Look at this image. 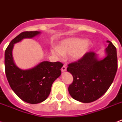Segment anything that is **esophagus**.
Returning a JSON list of instances; mask_svg holds the SVG:
<instances>
[{"mask_svg": "<svg viewBox=\"0 0 122 122\" xmlns=\"http://www.w3.org/2000/svg\"><path fill=\"white\" fill-rule=\"evenodd\" d=\"M66 70V65H63V67L61 68V71H63V72H64V71H65Z\"/></svg>", "mask_w": 122, "mask_h": 122, "instance_id": "34e87169", "label": "esophagus"}]
</instances>
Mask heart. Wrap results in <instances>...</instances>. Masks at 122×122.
Instances as JSON below:
<instances>
[{
    "mask_svg": "<svg viewBox=\"0 0 122 122\" xmlns=\"http://www.w3.org/2000/svg\"><path fill=\"white\" fill-rule=\"evenodd\" d=\"M90 43L88 41H82L80 38H68L61 41L57 49L52 50V53L56 56L60 57L62 55L70 54L72 60H77L81 58L88 51Z\"/></svg>",
    "mask_w": 122,
    "mask_h": 122,
    "instance_id": "1",
    "label": "heart"
}]
</instances>
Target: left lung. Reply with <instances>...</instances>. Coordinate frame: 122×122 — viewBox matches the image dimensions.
<instances>
[{
  "label": "left lung",
  "mask_w": 122,
  "mask_h": 122,
  "mask_svg": "<svg viewBox=\"0 0 122 122\" xmlns=\"http://www.w3.org/2000/svg\"><path fill=\"white\" fill-rule=\"evenodd\" d=\"M106 49V57L98 60L93 52L86 53L79 60L68 65L73 81L68 87L73 99L84 103L95 101L113 83L118 68L117 49L112 43Z\"/></svg>",
  "instance_id": "left-lung-1"
}]
</instances>
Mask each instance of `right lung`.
<instances>
[{"instance_id":"add662e5","label":"right lung","mask_w":122,"mask_h":122,"mask_svg":"<svg viewBox=\"0 0 122 122\" xmlns=\"http://www.w3.org/2000/svg\"><path fill=\"white\" fill-rule=\"evenodd\" d=\"M39 31H25L10 42L5 51V71L9 86L20 99L29 104H38L46 100L55 80L61 76L63 63L43 61L31 69L18 68L14 63L12 51L14 44L24 38H32Z\"/></svg>"}]
</instances>
